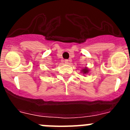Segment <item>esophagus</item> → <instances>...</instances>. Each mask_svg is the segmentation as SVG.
<instances>
[{
  "label": "esophagus",
  "mask_w": 130,
  "mask_h": 130,
  "mask_svg": "<svg viewBox=\"0 0 130 130\" xmlns=\"http://www.w3.org/2000/svg\"><path fill=\"white\" fill-rule=\"evenodd\" d=\"M68 59H65L64 60V62L66 63V64H68Z\"/></svg>",
  "instance_id": "obj_1"
}]
</instances>
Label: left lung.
<instances>
[{
  "label": "left lung",
  "mask_w": 130,
  "mask_h": 130,
  "mask_svg": "<svg viewBox=\"0 0 130 130\" xmlns=\"http://www.w3.org/2000/svg\"><path fill=\"white\" fill-rule=\"evenodd\" d=\"M83 73H87V72H88V70H87V69H83Z\"/></svg>",
  "instance_id": "left-lung-1"
}]
</instances>
